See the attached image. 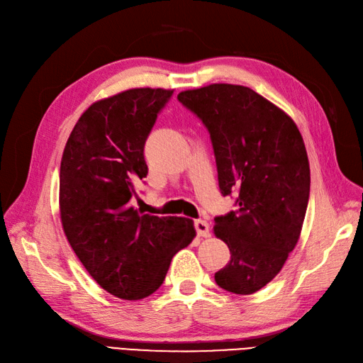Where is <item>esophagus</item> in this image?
I'll use <instances>...</instances> for the list:
<instances>
[{
    "label": "esophagus",
    "mask_w": 363,
    "mask_h": 363,
    "mask_svg": "<svg viewBox=\"0 0 363 363\" xmlns=\"http://www.w3.org/2000/svg\"><path fill=\"white\" fill-rule=\"evenodd\" d=\"M195 230H196V233H199V236H201V238H207L208 235H211V227H208V224L206 221H203V219H196Z\"/></svg>",
    "instance_id": "34e87169"
}]
</instances>
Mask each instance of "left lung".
<instances>
[{"instance_id": "left-lung-1", "label": "left lung", "mask_w": 363, "mask_h": 363, "mask_svg": "<svg viewBox=\"0 0 363 363\" xmlns=\"http://www.w3.org/2000/svg\"><path fill=\"white\" fill-rule=\"evenodd\" d=\"M211 133L223 195L238 212L215 219L230 262L215 272L219 288L239 295L277 276L298 242L311 192L304 140L294 119L247 86L213 83L177 95Z\"/></svg>"}]
</instances>
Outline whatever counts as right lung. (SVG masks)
<instances>
[{
	"instance_id": "add662e5",
	"label": "right lung",
	"mask_w": 363,
	"mask_h": 363,
	"mask_svg": "<svg viewBox=\"0 0 363 363\" xmlns=\"http://www.w3.org/2000/svg\"><path fill=\"white\" fill-rule=\"evenodd\" d=\"M172 92L133 87L95 101L63 150V232L92 279L123 300L156 292L175 252L196 236L192 219L140 213L130 203L135 183L148 172L145 140Z\"/></svg>"
}]
</instances>
